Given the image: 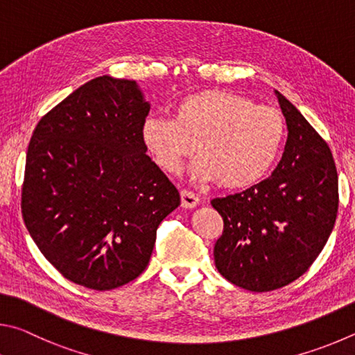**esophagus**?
Returning <instances> with one entry per match:
<instances>
[{
	"instance_id": "obj_1",
	"label": "esophagus",
	"mask_w": 355,
	"mask_h": 355,
	"mask_svg": "<svg viewBox=\"0 0 355 355\" xmlns=\"http://www.w3.org/2000/svg\"><path fill=\"white\" fill-rule=\"evenodd\" d=\"M181 204L184 209H193L200 204V198H198L193 191L182 190L181 191Z\"/></svg>"
}]
</instances>
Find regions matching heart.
<instances>
[{
    "label": "heart",
    "instance_id": "b5f03b06",
    "mask_svg": "<svg viewBox=\"0 0 355 355\" xmlns=\"http://www.w3.org/2000/svg\"><path fill=\"white\" fill-rule=\"evenodd\" d=\"M141 141L160 170L176 174L185 159L196 182L218 179L223 187L241 189L271 170L285 139L284 116L276 109L254 105L235 93L207 90L185 96L171 118L149 116Z\"/></svg>",
    "mask_w": 355,
    "mask_h": 355
}]
</instances>
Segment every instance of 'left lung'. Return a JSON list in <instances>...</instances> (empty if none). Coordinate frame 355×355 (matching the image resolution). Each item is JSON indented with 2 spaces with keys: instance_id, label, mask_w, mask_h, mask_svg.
Listing matches in <instances>:
<instances>
[{
  "instance_id": "left-lung-1",
  "label": "left lung",
  "mask_w": 355,
  "mask_h": 355,
  "mask_svg": "<svg viewBox=\"0 0 355 355\" xmlns=\"http://www.w3.org/2000/svg\"><path fill=\"white\" fill-rule=\"evenodd\" d=\"M288 135L270 178L241 193L215 198L225 231L215 243L223 277L250 291L296 281L327 243L338 212V176L327 143L275 90Z\"/></svg>"
}]
</instances>
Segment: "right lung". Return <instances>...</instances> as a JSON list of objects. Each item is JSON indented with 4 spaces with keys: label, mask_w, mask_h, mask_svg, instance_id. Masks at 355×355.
Listing matches in <instances>:
<instances>
[{
    "label": "right lung",
    "mask_w": 355,
    "mask_h": 355,
    "mask_svg": "<svg viewBox=\"0 0 355 355\" xmlns=\"http://www.w3.org/2000/svg\"><path fill=\"white\" fill-rule=\"evenodd\" d=\"M151 104L135 80L99 76L42 118L29 141L24 225L62 276L112 290L141 275L179 191L141 141Z\"/></svg>",
    "instance_id": "right-lung-1"
}]
</instances>
